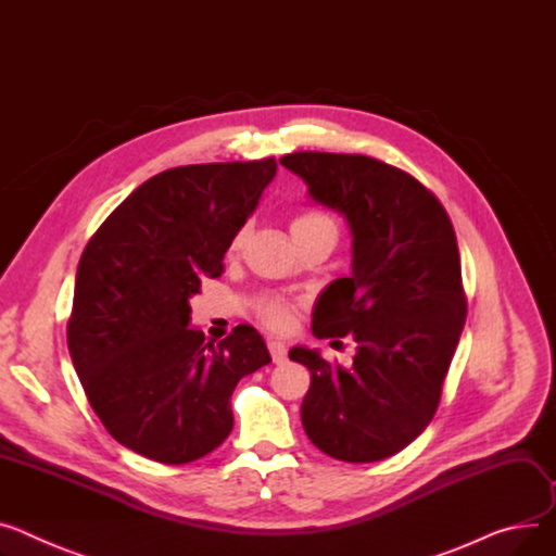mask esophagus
I'll use <instances>...</instances> for the list:
<instances>
[{"label":"esophagus","instance_id":"1","mask_svg":"<svg viewBox=\"0 0 556 556\" xmlns=\"http://www.w3.org/2000/svg\"><path fill=\"white\" fill-rule=\"evenodd\" d=\"M268 351H270L275 364H283V362H286V344H283V342L270 338V340H268Z\"/></svg>","mask_w":556,"mask_h":556}]
</instances>
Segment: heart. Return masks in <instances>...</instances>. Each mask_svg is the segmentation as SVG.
<instances>
[{
    "mask_svg": "<svg viewBox=\"0 0 556 556\" xmlns=\"http://www.w3.org/2000/svg\"><path fill=\"white\" fill-rule=\"evenodd\" d=\"M324 226H330L336 228V224H332V218L317 210V207H302L292 214L290 218V235H302V232H308V230H315V228H324ZM243 235L245 230H237V235L232 237L230 241V250H239L241 241H243ZM254 311L258 315V319H262L264 324H268L270 328H277V330H286L290 324H292V304L283 298H279V294H262L254 302Z\"/></svg>",
    "mask_w": 556,
    "mask_h": 556,
    "instance_id": "heart-1",
    "label": "heart"
}]
</instances>
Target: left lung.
<instances>
[{
  "mask_svg": "<svg viewBox=\"0 0 556 556\" xmlns=\"http://www.w3.org/2000/svg\"><path fill=\"white\" fill-rule=\"evenodd\" d=\"M279 163L353 235V275L332 281L313 313L315 338L351 332L353 366L304 346L288 353L311 371L304 431L338 460L389 458L431 422L465 326L454 226L420 180L378 159L294 152Z\"/></svg>",
  "mask_w": 556,
  "mask_h": 556,
  "instance_id": "8db88e82",
  "label": "left lung"
}]
</instances>
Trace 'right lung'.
<instances>
[{"label": "right lung", "mask_w": 556, "mask_h": 556, "mask_svg": "<svg viewBox=\"0 0 556 556\" xmlns=\"http://www.w3.org/2000/svg\"><path fill=\"white\" fill-rule=\"evenodd\" d=\"M277 161L165 169L134 190L89 239L66 324L68 353L104 429L165 465L214 452L235 425L237 382L270 362L237 326L218 344L190 328V298L224 273V254Z\"/></svg>", "instance_id": "right-lung-1"}]
</instances>
